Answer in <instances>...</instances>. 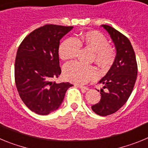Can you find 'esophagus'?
I'll return each mask as SVG.
<instances>
[{
  "instance_id": "34e87169",
  "label": "esophagus",
  "mask_w": 148,
  "mask_h": 148,
  "mask_svg": "<svg viewBox=\"0 0 148 148\" xmlns=\"http://www.w3.org/2000/svg\"><path fill=\"white\" fill-rule=\"evenodd\" d=\"M77 87H79V88H81V89H82V90H86V91H87V90H89L88 87H83V86H82V85H77Z\"/></svg>"
}]
</instances>
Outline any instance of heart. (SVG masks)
I'll return each mask as SVG.
<instances>
[{"mask_svg": "<svg viewBox=\"0 0 148 148\" xmlns=\"http://www.w3.org/2000/svg\"><path fill=\"white\" fill-rule=\"evenodd\" d=\"M82 46L94 52V61L99 66L108 68L113 64L116 52L109 45L108 39L98 32H87L78 38H69L61 44L58 49L63 61L73 59L78 55ZM63 74L66 80L77 84H84L95 78L97 73L92 66H85L78 62L68 64L64 67Z\"/></svg>", "mask_w": 148, "mask_h": 148, "instance_id": "b5f03b06", "label": "heart"}]
</instances>
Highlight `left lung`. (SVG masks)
I'll list each match as a JSON object with an SVG mask.
<instances>
[{"label":"left lung","mask_w":148,"mask_h":148,"mask_svg":"<svg viewBox=\"0 0 148 148\" xmlns=\"http://www.w3.org/2000/svg\"><path fill=\"white\" fill-rule=\"evenodd\" d=\"M101 27L110 35L116 51L113 65L99 82L103 84L100 90V101L92 106L96 114L106 116L116 113L129 99L135 85L138 67L129 39L112 27Z\"/></svg>","instance_id":"8db88e82"}]
</instances>
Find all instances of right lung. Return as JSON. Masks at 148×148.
Returning <instances> with one entry per match:
<instances>
[{"label":"right lung","instance_id":"right-lung-1","mask_svg":"<svg viewBox=\"0 0 148 148\" xmlns=\"http://www.w3.org/2000/svg\"><path fill=\"white\" fill-rule=\"evenodd\" d=\"M73 27L47 24L29 34L18 47L15 79L21 99L27 108L39 115H48L61 106L69 82L56 84L53 78L61 73L60 40Z\"/></svg>","mask_w":148,"mask_h":148}]
</instances>
